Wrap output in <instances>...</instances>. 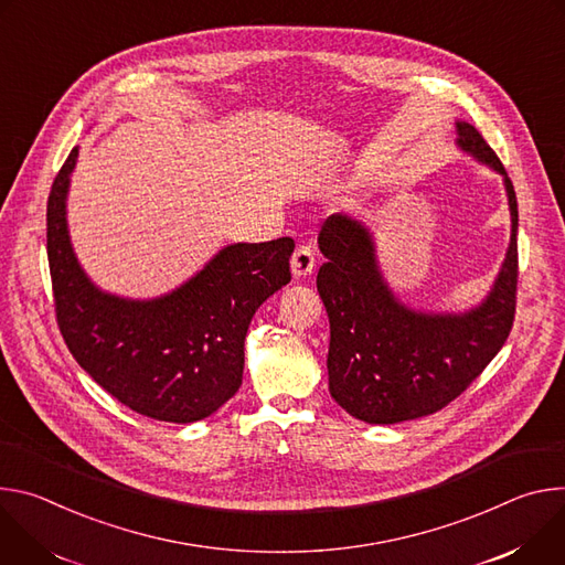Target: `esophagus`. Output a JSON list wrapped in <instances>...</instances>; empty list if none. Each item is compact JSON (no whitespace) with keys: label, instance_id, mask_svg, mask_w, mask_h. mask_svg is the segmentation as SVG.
<instances>
[{"label":"esophagus","instance_id":"1","mask_svg":"<svg viewBox=\"0 0 565 565\" xmlns=\"http://www.w3.org/2000/svg\"><path fill=\"white\" fill-rule=\"evenodd\" d=\"M317 267V258H315V248L307 246V244H300L294 256H291V274L294 278H305L309 276L311 271H315Z\"/></svg>","mask_w":565,"mask_h":565}]
</instances>
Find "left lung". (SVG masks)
I'll list each match as a JSON object with an SVG mask.
<instances>
[{
    "mask_svg": "<svg viewBox=\"0 0 565 565\" xmlns=\"http://www.w3.org/2000/svg\"><path fill=\"white\" fill-rule=\"evenodd\" d=\"M458 146L503 174L512 237L489 296L465 315H426L402 305L384 282L370 231L330 215L319 246L328 263L317 287L330 317V393L367 424H397L443 411L462 395L505 345L516 315L519 206L503 163L469 122Z\"/></svg>",
    "mask_w": 565,
    "mask_h": 565,
    "instance_id": "obj_1",
    "label": "left lung"
}]
</instances>
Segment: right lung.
<instances>
[{
	"instance_id": "right-lung-1",
	"label": "right lung",
	"mask_w": 565,
	"mask_h": 565,
	"mask_svg": "<svg viewBox=\"0 0 565 565\" xmlns=\"http://www.w3.org/2000/svg\"><path fill=\"white\" fill-rule=\"evenodd\" d=\"M78 150L53 179L46 256L57 328L89 377L139 415L191 424L242 384L244 339L256 309L291 280L294 239L228 244L188 282L152 300L100 291L81 269L67 231Z\"/></svg>"
}]
</instances>
